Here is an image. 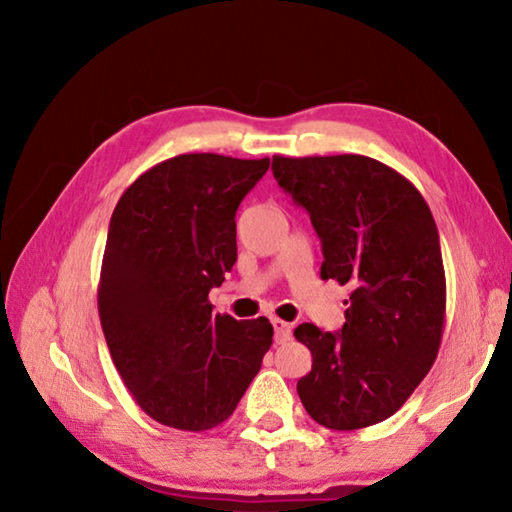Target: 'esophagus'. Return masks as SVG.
<instances>
[{
	"label": "esophagus",
	"mask_w": 512,
	"mask_h": 512,
	"mask_svg": "<svg viewBox=\"0 0 512 512\" xmlns=\"http://www.w3.org/2000/svg\"><path fill=\"white\" fill-rule=\"evenodd\" d=\"M275 327V343H287L291 339V325L284 323L280 318H273Z\"/></svg>",
	"instance_id": "34e87169"
}]
</instances>
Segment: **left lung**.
<instances>
[{"label": "left lung", "mask_w": 512, "mask_h": 512, "mask_svg": "<svg viewBox=\"0 0 512 512\" xmlns=\"http://www.w3.org/2000/svg\"><path fill=\"white\" fill-rule=\"evenodd\" d=\"M273 176L323 244V280L350 284L341 332L302 323L311 352L298 395L318 424L363 429L391 418L427 377L445 327L436 221L402 173L366 155H273Z\"/></svg>", "instance_id": "8db88e82"}]
</instances>
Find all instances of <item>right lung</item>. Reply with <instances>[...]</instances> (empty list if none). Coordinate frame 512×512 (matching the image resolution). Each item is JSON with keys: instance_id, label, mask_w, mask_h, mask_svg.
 Returning <instances> with one entry per match:
<instances>
[{"instance_id": "add662e5", "label": "right lung", "mask_w": 512, "mask_h": 512, "mask_svg": "<svg viewBox=\"0 0 512 512\" xmlns=\"http://www.w3.org/2000/svg\"><path fill=\"white\" fill-rule=\"evenodd\" d=\"M271 160L185 153L155 164L112 212L99 318L133 400L155 422L207 431L225 422L273 343L268 318L212 314L237 262L235 214Z\"/></svg>"}]
</instances>
